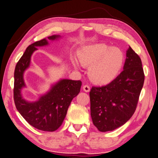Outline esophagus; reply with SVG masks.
I'll return each instance as SVG.
<instances>
[{
    "mask_svg": "<svg viewBox=\"0 0 158 158\" xmlns=\"http://www.w3.org/2000/svg\"><path fill=\"white\" fill-rule=\"evenodd\" d=\"M82 89H83L85 92H89V90H90V87H89L88 85H83V87H82Z\"/></svg>",
    "mask_w": 158,
    "mask_h": 158,
    "instance_id": "34e87169",
    "label": "esophagus"
}]
</instances>
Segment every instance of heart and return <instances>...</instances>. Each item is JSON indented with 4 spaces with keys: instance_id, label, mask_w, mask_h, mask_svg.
I'll use <instances>...</instances> for the list:
<instances>
[{
    "instance_id": "heart-1",
    "label": "heart",
    "mask_w": 158,
    "mask_h": 158,
    "mask_svg": "<svg viewBox=\"0 0 158 158\" xmlns=\"http://www.w3.org/2000/svg\"><path fill=\"white\" fill-rule=\"evenodd\" d=\"M78 59L82 66L89 67L88 76L92 82L106 85L112 82L120 72L124 54L118 48L100 43L84 48L78 53Z\"/></svg>"
}]
</instances>
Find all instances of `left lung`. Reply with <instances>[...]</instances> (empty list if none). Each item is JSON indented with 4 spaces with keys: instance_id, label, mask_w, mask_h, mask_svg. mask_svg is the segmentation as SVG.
<instances>
[{
    "instance_id": "obj_1",
    "label": "left lung",
    "mask_w": 158,
    "mask_h": 158,
    "mask_svg": "<svg viewBox=\"0 0 158 158\" xmlns=\"http://www.w3.org/2000/svg\"><path fill=\"white\" fill-rule=\"evenodd\" d=\"M123 69L110 83L92 86L89 92L92 122L102 132L123 125L137 106L145 76L141 58L130 47Z\"/></svg>"
}]
</instances>
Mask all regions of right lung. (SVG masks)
I'll return each mask as SVG.
<instances>
[{
  "instance_id": "1",
  "label": "right lung",
  "mask_w": 158,
  "mask_h": 158,
  "mask_svg": "<svg viewBox=\"0 0 158 158\" xmlns=\"http://www.w3.org/2000/svg\"><path fill=\"white\" fill-rule=\"evenodd\" d=\"M58 37L52 35L48 39L55 40ZM48 44L46 39L40 40L32 43L25 50L15 66L13 94L15 106L29 125L42 131H54L61 125L72 99L80 92L82 82L61 80L38 102H28L23 99L21 95V89L25 87L23 74L29 66L31 56L37 50V46Z\"/></svg>"
}]
</instances>
